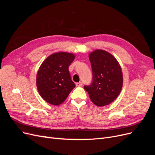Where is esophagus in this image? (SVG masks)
<instances>
[{"label": "esophagus", "mask_w": 155, "mask_h": 155, "mask_svg": "<svg viewBox=\"0 0 155 155\" xmlns=\"http://www.w3.org/2000/svg\"><path fill=\"white\" fill-rule=\"evenodd\" d=\"M82 85H83V83L81 82H79V83H76V87H81V86H82Z\"/></svg>", "instance_id": "esophagus-1"}]
</instances>
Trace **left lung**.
I'll list each match as a JSON object with an SVG mask.
<instances>
[{
  "mask_svg": "<svg viewBox=\"0 0 155 155\" xmlns=\"http://www.w3.org/2000/svg\"><path fill=\"white\" fill-rule=\"evenodd\" d=\"M93 81L84 88L93 104L98 107L109 105L119 96L123 86V74L120 63L108 51L97 49L88 55Z\"/></svg>",
  "mask_w": 155,
  "mask_h": 155,
  "instance_id": "left-lung-1",
  "label": "left lung"
}]
</instances>
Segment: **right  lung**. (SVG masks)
Segmentation results:
<instances>
[{"instance_id":"1","label":"right lung","mask_w":155,"mask_h":155,"mask_svg":"<svg viewBox=\"0 0 155 155\" xmlns=\"http://www.w3.org/2000/svg\"><path fill=\"white\" fill-rule=\"evenodd\" d=\"M74 59L72 53L59 51L49 55L41 64L36 85L40 96L48 104H61L75 87L68 70Z\"/></svg>"}]
</instances>
